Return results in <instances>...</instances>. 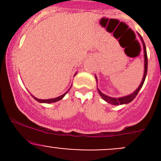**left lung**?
<instances>
[{"label": "left lung", "instance_id": "1", "mask_svg": "<svg viewBox=\"0 0 161 161\" xmlns=\"http://www.w3.org/2000/svg\"><path fill=\"white\" fill-rule=\"evenodd\" d=\"M139 36H140L141 40H142V44H143L144 59H145V62H144V64H144V65H145V67H144V75H143V78H142V82H141V84H140V85H139V88H138L137 90L135 91V92H133V93H131V94H130V95H129V96H126V97H119V98H114V97H108V96H106V95H104V94H103V93H102V92L98 90V88H97V90H98V92H99V93H100V97H101L102 98H103V100H105V101H107V102H108V103H111V104L119 105V104H125V103H130L131 101H132V100H134L135 98H136V96H137V94L139 93V90H140V89L142 88V85H143L144 82H145V79H146V76H147V66H148V58H147V49H146L145 43H144L143 40H142V36H141L140 35H139ZM96 79H97V77H96Z\"/></svg>", "mask_w": 161, "mask_h": 161}]
</instances>
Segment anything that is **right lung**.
Masks as SVG:
<instances>
[{
    "instance_id": "1",
    "label": "right lung",
    "mask_w": 161,
    "mask_h": 161,
    "mask_svg": "<svg viewBox=\"0 0 161 161\" xmlns=\"http://www.w3.org/2000/svg\"><path fill=\"white\" fill-rule=\"evenodd\" d=\"M68 92H69V91H67V92H66L65 93L63 94V95L60 96V97H56V98H53V99H48V100H40V99H37V98H36V97H34L33 96H32V97H33V98L35 99L36 100V101L40 102V103H54V102H57V101H58V100H61V99H62L63 97H64V96L66 95V93H67Z\"/></svg>"
}]
</instances>
